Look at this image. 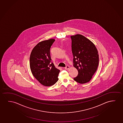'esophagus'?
I'll list each match as a JSON object with an SVG mask.
<instances>
[{"mask_svg":"<svg viewBox=\"0 0 123 123\" xmlns=\"http://www.w3.org/2000/svg\"><path fill=\"white\" fill-rule=\"evenodd\" d=\"M69 66H68V65H67V66H66V67L64 68V69H69Z\"/></svg>","mask_w":123,"mask_h":123,"instance_id":"1","label":"esophagus"}]
</instances>
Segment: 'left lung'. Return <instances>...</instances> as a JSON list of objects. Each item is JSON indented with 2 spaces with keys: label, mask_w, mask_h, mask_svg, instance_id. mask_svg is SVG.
<instances>
[{
  "label": "left lung",
  "mask_w": 123,
  "mask_h": 123,
  "mask_svg": "<svg viewBox=\"0 0 123 123\" xmlns=\"http://www.w3.org/2000/svg\"><path fill=\"white\" fill-rule=\"evenodd\" d=\"M73 66L78 71L74 80L83 84L90 81L97 70L99 58L97 49L93 43L81 35L71 36Z\"/></svg>",
  "instance_id": "obj_1"
}]
</instances>
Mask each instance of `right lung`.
Returning <instances> with one entry per match:
<instances>
[{
    "instance_id": "right-lung-1",
    "label": "right lung",
    "mask_w": 123,
    "mask_h": 123,
    "mask_svg": "<svg viewBox=\"0 0 123 123\" xmlns=\"http://www.w3.org/2000/svg\"><path fill=\"white\" fill-rule=\"evenodd\" d=\"M55 40L51 39L38 43L31 51L30 67L33 76L46 86L54 85L58 80L60 70L51 62L50 48Z\"/></svg>"
}]
</instances>
